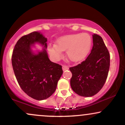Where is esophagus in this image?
<instances>
[{"mask_svg":"<svg viewBox=\"0 0 125 125\" xmlns=\"http://www.w3.org/2000/svg\"><path fill=\"white\" fill-rule=\"evenodd\" d=\"M63 71H66V70L69 69V66L67 65H63L62 66Z\"/></svg>","mask_w":125,"mask_h":125,"instance_id":"obj_1","label":"esophagus"}]
</instances>
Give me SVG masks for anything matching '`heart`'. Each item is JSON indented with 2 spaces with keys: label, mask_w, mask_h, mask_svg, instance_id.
Masks as SVG:
<instances>
[{
  "label": "heart",
  "mask_w": 125,
  "mask_h": 125,
  "mask_svg": "<svg viewBox=\"0 0 125 125\" xmlns=\"http://www.w3.org/2000/svg\"><path fill=\"white\" fill-rule=\"evenodd\" d=\"M57 45L50 44L49 51L52 56L58 60L62 56V51H66L67 56L72 62L81 61L90 51L92 39L87 33L64 36L56 42Z\"/></svg>",
  "instance_id": "obj_1"
}]
</instances>
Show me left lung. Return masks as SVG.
<instances>
[{"mask_svg":"<svg viewBox=\"0 0 125 125\" xmlns=\"http://www.w3.org/2000/svg\"><path fill=\"white\" fill-rule=\"evenodd\" d=\"M110 67V54L102 38L93 35L91 52L84 61L75 66L71 67L72 73L71 86L79 95L90 97L104 86Z\"/></svg>","mask_w":125,"mask_h":125,"instance_id":"left-lung-1","label":"left lung"}]
</instances>
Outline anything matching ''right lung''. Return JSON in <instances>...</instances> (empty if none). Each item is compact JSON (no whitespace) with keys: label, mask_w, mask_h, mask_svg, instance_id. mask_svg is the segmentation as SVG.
<instances>
[{"label":"right lung","mask_w":125,"mask_h":125,"mask_svg":"<svg viewBox=\"0 0 125 125\" xmlns=\"http://www.w3.org/2000/svg\"><path fill=\"white\" fill-rule=\"evenodd\" d=\"M47 39L41 33L33 31L23 36L17 42L12 56V63L20 87L29 96L41 100L54 92L63 73L61 65L51 62L47 52L35 54L31 46L39 42L47 48Z\"/></svg>","instance_id":"obj_1"}]
</instances>
